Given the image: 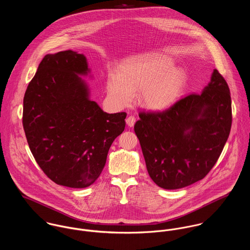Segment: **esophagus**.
Returning a JSON list of instances; mask_svg holds the SVG:
<instances>
[{
	"mask_svg": "<svg viewBox=\"0 0 250 250\" xmlns=\"http://www.w3.org/2000/svg\"><path fill=\"white\" fill-rule=\"evenodd\" d=\"M135 122H136V118L133 115H130L126 118V123L129 127H133L135 125Z\"/></svg>",
	"mask_w": 250,
	"mask_h": 250,
	"instance_id": "obj_1",
	"label": "esophagus"
}]
</instances>
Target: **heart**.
Listing matches in <instances>:
<instances>
[{"label":"heart","mask_w":250,"mask_h":250,"mask_svg":"<svg viewBox=\"0 0 250 250\" xmlns=\"http://www.w3.org/2000/svg\"><path fill=\"white\" fill-rule=\"evenodd\" d=\"M173 60L160 54H148L127 62L117 75L107 78V91L110 99L128 106L134 94L141 91L139 101L147 109L160 111L178 99L186 83V74L172 67Z\"/></svg>","instance_id":"heart-1"}]
</instances>
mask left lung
<instances>
[{
    "mask_svg": "<svg viewBox=\"0 0 250 250\" xmlns=\"http://www.w3.org/2000/svg\"><path fill=\"white\" fill-rule=\"evenodd\" d=\"M139 115L135 133L149 176L165 189L182 188L204 178L222 152L232 124L230 90L214 69L202 93Z\"/></svg>",
    "mask_w": 250,
    "mask_h": 250,
    "instance_id": "obj_1",
    "label": "left lung"
}]
</instances>
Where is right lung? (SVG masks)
Wrapping results in <instances>:
<instances>
[{
    "instance_id": "add662e5",
    "label": "right lung",
    "mask_w": 250,
    "mask_h": 250,
    "mask_svg": "<svg viewBox=\"0 0 250 250\" xmlns=\"http://www.w3.org/2000/svg\"><path fill=\"white\" fill-rule=\"evenodd\" d=\"M90 73L84 55H46L24 96L23 127L43 172L56 184L83 188L100 176L126 112L107 113L89 99L81 76Z\"/></svg>"
}]
</instances>
